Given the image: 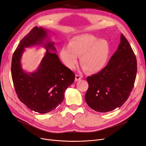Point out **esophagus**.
<instances>
[{"mask_svg":"<svg viewBox=\"0 0 146 146\" xmlns=\"http://www.w3.org/2000/svg\"><path fill=\"white\" fill-rule=\"evenodd\" d=\"M81 78H82V76H81V75H75V81H79Z\"/></svg>","mask_w":146,"mask_h":146,"instance_id":"obj_1","label":"esophagus"}]
</instances>
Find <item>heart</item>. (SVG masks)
<instances>
[{
  "instance_id": "obj_1",
  "label": "heart",
  "mask_w": 146,
  "mask_h": 146,
  "mask_svg": "<svg viewBox=\"0 0 146 146\" xmlns=\"http://www.w3.org/2000/svg\"><path fill=\"white\" fill-rule=\"evenodd\" d=\"M110 46L108 40L91 34H81L74 36L69 44L63 45L60 51V57L69 69L75 68L78 56L84 69L89 72H97L105 66L109 59Z\"/></svg>"
}]
</instances>
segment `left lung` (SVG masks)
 <instances>
[{
	"instance_id": "left-lung-1",
	"label": "left lung",
	"mask_w": 146,
	"mask_h": 146,
	"mask_svg": "<svg viewBox=\"0 0 146 146\" xmlns=\"http://www.w3.org/2000/svg\"><path fill=\"white\" fill-rule=\"evenodd\" d=\"M137 59L131 46L121 34L118 48L101 71L87 78L89 88L85 101L92 110L107 113L121 107L133 88Z\"/></svg>"
}]
</instances>
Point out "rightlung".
<instances>
[{
  "mask_svg": "<svg viewBox=\"0 0 146 146\" xmlns=\"http://www.w3.org/2000/svg\"><path fill=\"white\" fill-rule=\"evenodd\" d=\"M48 30L33 28L23 38L13 56L11 75L17 96L34 111L45 114L54 110L64 99V93L73 83L75 74L60 61L55 53L54 42L48 36ZM42 45L46 52L36 72L26 73L21 59L25 48Z\"/></svg>",
  "mask_w": 146,
  "mask_h": 146,
  "instance_id": "obj_1",
  "label": "right lung"
}]
</instances>
